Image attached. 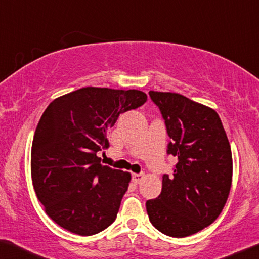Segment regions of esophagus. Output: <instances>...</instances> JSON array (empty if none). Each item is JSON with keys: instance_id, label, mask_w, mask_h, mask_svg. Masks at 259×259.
I'll list each match as a JSON object with an SVG mask.
<instances>
[{"instance_id": "34e87169", "label": "esophagus", "mask_w": 259, "mask_h": 259, "mask_svg": "<svg viewBox=\"0 0 259 259\" xmlns=\"http://www.w3.org/2000/svg\"><path fill=\"white\" fill-rule=\"evenodd\" d=\"M144 178V173H134L133 175V183L140 184Z\"/></svg>"}]
</instances>
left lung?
<instances>
[{
    "label": "left lung",
    "instance_id": "left-lung-1",
    "mask_svg": "<svg viewBox=\"0 0 259 259\" xmlns=\"http://www.w3.org/2000/svg\"><path fill=\"white\" fill-rule=\"evenodd\" d=\"M160 109L178 158L163 176L159 196L146 201L150 222L167 236L186 237L211 225L225 207L233 180V157L218 113L178 93L149 92Z\"/></svg>",
    "mask_w": 259,
    "mask_h": 259
}]
</instances>
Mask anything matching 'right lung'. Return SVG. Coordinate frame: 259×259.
<instances>
[{
	"label": "right lung",
	"mask_w": 259,
	"mask_h": 259,
	"mask_svg": "<svg viewBox=\"0 0 259 259\" xmlns=\"http://www.w3.org/2000/svg\"><path fill=\"white\" fill-rule=\"evenodd\" d=\"M148 100L136 90L84 87L53 100L34 131L31 178L45 213L71 233L91 236L115 221L131 179L101 164L107 133L122 113Z\"/></svg>",
	"instance_id": "1"
}]
</instances>
